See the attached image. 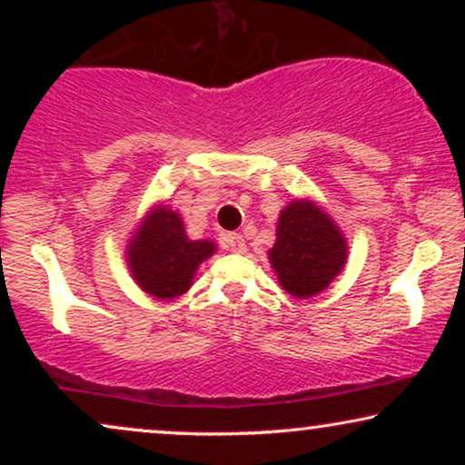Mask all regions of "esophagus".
<instances>
[{"label":"esophagus","instance_id":"1","mask_svg":"<svg viewBox=\"0 0 465 465\" xmlns=\"http://www.w3.org/2000/svg\"><path fill=\"white\" fill-rule=\"evenodd\" d=\"M224 247H226V250L234 252V253H243V252L247 250L243 234H239V232H228L226 237H224Z\"/></svg>","mask_w":465,"mask_h":465}]
</instances>
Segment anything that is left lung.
Listing matches in <instances>:
<instances>
[{"instance_id":"left-lung-1","label":"left lung","mask_w":465,"mask_h":465,"mask_svg":"<svg viewBox=\"0 0 465 465\" xmlns=\"http://www.w3.org/2000/svg\"><path fill=\"white\" fill-rule=\"evenodd\" d=\"M269 256L282 288L296 298H311L342 271L347 243L320 207L294 201L279 215L277 241Z\"/></svg>"}]
</instances>
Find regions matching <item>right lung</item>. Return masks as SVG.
Segmentation results:
<instances>
[{"mask_svg": "<svg viewBox=\"0 0 465 465\" xmlns=\"http://www.w3.org/2000/svg\"><path fill=\"white\" fill-rule=\"evenodd\" d=\"M213 250L209 241H190L180 215L158 207L131 241L129 266L150 296L175 298L190 288L196 266Z\"/></svg>", "mask_w": 465, "mask_h": 465, "instance_id": "obj_1", "label": "right lung"}]
</instances>
